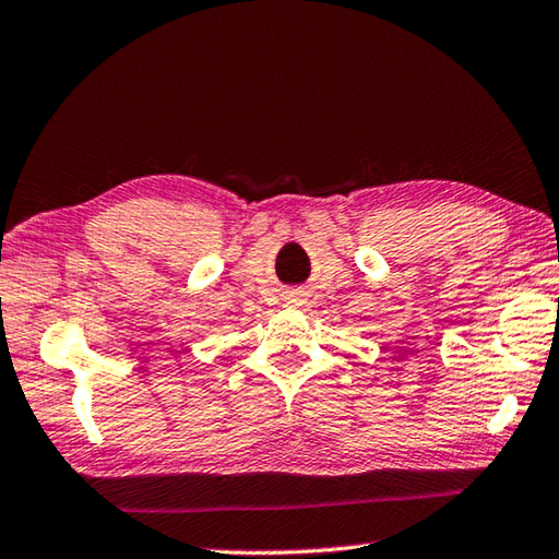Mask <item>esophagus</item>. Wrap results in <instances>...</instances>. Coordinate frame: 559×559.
Masks as SVG:
<instances>
[{
  "label": "esophagus",
  "instance_id": "1",
  "mask_svg": "<svg viewBox=\"0 0 559 559\" xmlns=\"http://www.w3.org/2000/svg\"><path fill=\"white\" fill-rule=\"evenodd\" d=\"M283 300H286L288 308H302V306H306V293H302V290H288L286 298H283Z\"/></svg>",
  "mask_w": 559,
  "mask_h": 559
}]
</instances>
